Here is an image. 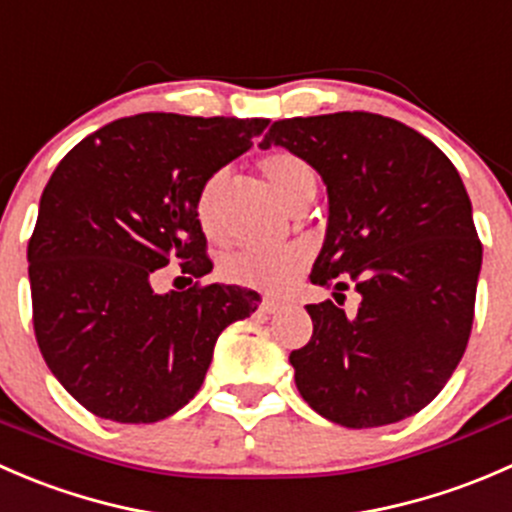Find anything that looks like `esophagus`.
<instances>
[{
  "mask_svg": "<svg viewBox=\"0 0 512 512\" xmlns=\"http://www.w3.org/2000/svg\"><path fill=\"white\" fill-rule=\"evenodd\" d=\"M280 307H282V302H277V299H272V297H265L260 302V309L265 314H275V312H280Z\"/></svg>",
  "mask_w": 512,
  "mask_h": 512,
  "instance_id": "esophagus-1",
  "label": "esophagus"
}]
</instances>
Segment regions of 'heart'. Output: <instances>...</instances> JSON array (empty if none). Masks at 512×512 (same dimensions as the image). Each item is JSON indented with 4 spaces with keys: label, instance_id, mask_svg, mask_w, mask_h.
Here are the masks:
<instances>
[{
    "label": "heart",
    "instance_id": "obj_1",
    "mask_svg": "<svg viewBox=\"0 0 512 512\" xmlns=\"http://www.w3.org/2000/svg\"><path fill=\"white\" fill-rule=\"evenodd\" d=\"M260 173L272 193L289 210L302 200L312 198L317 190V173L302 156L292 151H272L260 160ZM223 178L210 175L195 198V218L210 240H223L218 223V200ZM309 247L302 242H289L277 250H240L220 262V275L227 285L257 289V292H282L299 272L307 267Z\"/></svg>",
    "mask_w": 512,
    "mask_h": 512
}]
</instances>
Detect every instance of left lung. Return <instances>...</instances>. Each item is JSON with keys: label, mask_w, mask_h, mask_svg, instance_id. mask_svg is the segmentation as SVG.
I'll list each match as a JSON object with an SVG mask.
<instances>
[{"label": "left lung", "mask_w": 512, "mask_h": 512, "mask_svg": "<svg viewBox=\"0 0 512 512\" xmlns=\"http://www.w3.org/2000/svg\"><path fill=\"white\" fill-rule=\"evenodd\" d=\"M282 146L327 183L329 227L309 280L361 294L356 314L307 304L312 339L289 354L302 399L347 428L431 404L468 347L483 245L458 170L426 136L366 111L285 118Z\"/></svg>", "instance_id": "obj_1"}]
</instances>
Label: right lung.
Instances as JSON below:
<instances>
[{
  "instance_id": "right-lung-1",
  "label": "right lung",
  "mask_w": 512,
  "mask_h": 512,
  "mask_svg": "<svg viewBox=\"0 0 512 512\" xmlns=\"http://www.w3.org/2000/svg\"><path fill=\"white\" fill-rule=\"evenodd\" d=\"M267 123L138 113L98 128L51 173L27 247L34 334L94 416L153 423L183 409L220 332L257 309L252 289L156 294L153 277L168 262L190 282L213 270L195 198Z\"/></svg>"
}]
</instances>
